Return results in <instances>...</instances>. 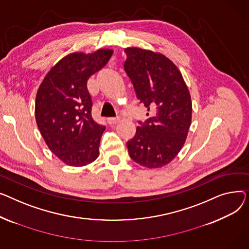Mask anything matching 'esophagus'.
I'll return each instance as SVG.
<instances>
[{"mask_svg": "<svg viewBox=\"0 0 249 249\" xmlns=\"http://www.w3.org/2000/svg\"><path fill=\"white\" fill-rule=\"evenodd\" d=\"M119 122H120L119 118H108L107 119V123L109 124H118Z\"/></svg>", "mask_w": 249, "mask_h": 249, "instance_id": "1", "label": "esophagus"}]
</instances>
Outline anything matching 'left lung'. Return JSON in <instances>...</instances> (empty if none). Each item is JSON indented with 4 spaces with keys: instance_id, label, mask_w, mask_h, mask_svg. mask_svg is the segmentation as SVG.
<instances>
[{
    "instance_id": "obj_1",
    "label": "left lung",
    "mask_w": 249,
    "mask_h": 249,
    "mask_svg": "<svg viewBox=\"0 0 249 249\" xmlns=\"http://www.w3.org/2000/svg\"><path fill=\"white\" fill-rule=\"evenodd\" d=\"M124 52V70L137 97L153 113L126 142L128 154L142 167H164L186 142L192 122L191 95L182 73L164 54L138 47Z\"/></svg>"
}]
</instances>
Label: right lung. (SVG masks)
<instances>
[{
  "label": "right lung",
  "instance_id": "obj_1",
  "mask_svg": "<svg viewBox=\"0 0 249 249\" xmlns=\"http://www.w3.org/2000/svg\"><path fill=\"white\" fill-rule=\"evenodd\" d=\"M112 53L104 48L68 54L39 86L35 102L38 128L49 150L67 166H86L99 155L106 126L92 119L87 80L108 62Z\"/></svg>",
  "mask_w": 249,
  "mask_h": 249
}]
</instances>
